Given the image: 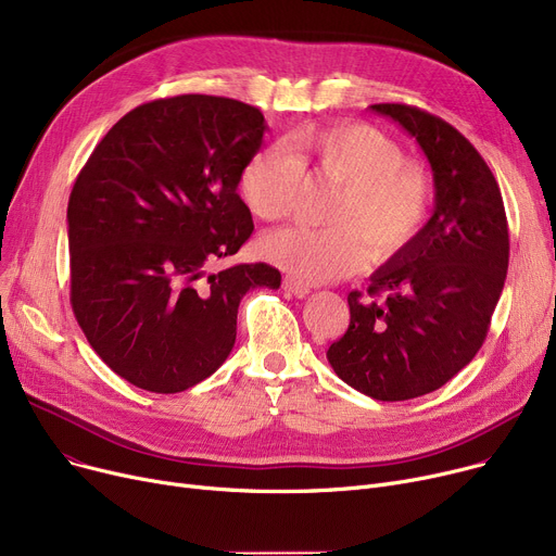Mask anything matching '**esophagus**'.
<instances>
[{"instance_id":"1","label":"esophagus","mask_w":556,"mask_h":556,"mask_svg":"<svg viewBox=\"0 0 556 556\" xmlns=\"http://www.w3.org/2000/svg\"><path fill=\"white\" fill-rule=\"evenodd\" d=\"M283 286H286V290H290V293H293L295 298H306V295H311V286L308 283H304V281H300V279H295V277H286L283 279Z\"/></svg>"}]
</instances>
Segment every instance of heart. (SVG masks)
Returning a JSON list of instances; mask_svg holds the SVG:
<instances>
[{
    "mask_svg": "<svg viewBox=\"0 0 556 556\" xmlns=\"http://www.w3.org/2000/svg\"><path fill=\"white\" fill-rule=\"evenodd\" d=\"M281 146L261 149L239 173V195L258 220L290 214L304 173L340 187L325 220L329 227H286L261 241L275 266L319 283L363 266L367 250L383 261L401 252L424 227L430 210L428 175L403 162L399 146L363 124L302 128Z\"/></svg>",
    "mask_w": 556,
    "mask_h": 556,
    "instance_id": "obj_1",
    "label": "heart"
}]
</instances>
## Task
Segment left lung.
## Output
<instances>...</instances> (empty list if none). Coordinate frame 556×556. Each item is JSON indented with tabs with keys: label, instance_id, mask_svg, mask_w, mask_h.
<instances>
[{
	"label": "left lung",
	"instance_id": "obj_1",
	"mask_svg": "<svg viewBox=\"0 0 556 556\" xmlns=\"http://www.w3.org/2000/svg\"><path fill=\"white\" fill-rule=\"evenodd\" d=\"M415 137L434 182L428 223L349 293V329L327 358L346 386L376 401L440 390L473 361L509 266L503 195L473 143L434 114L403 103L369 105Z\"/></svg>",
	"mask_w": 556,
	"mask_h": 556
}]
</instances>
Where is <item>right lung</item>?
<instances>
[{"label": "right lung", "mask_w": 556, "mask_h": 556, "mask_svg": "<svg viewBox=\"0 0 556 556\" xmlns=\"http://www.w3.org/2000/svg\"><path fill=\"white\" fill-rule=\"evenodd\" d=\"M266 128L233 99H160L116 122L78 173L72 308L128 383L157 394L198 386L227 361L248 290L281 286L268 263L212 270L254 229L237 189Z\"/></svg>", "instance_id": "obj_1"}]
</instances>
